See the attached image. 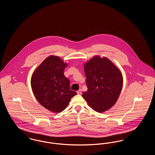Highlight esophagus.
Listing matches in <instances>:
<instances>
[{"label":"esophagus","mask_w":155,"mask_h":155,"mask_svg":"<svg viewBox=\"0 0 155 155\" xmlns=\"http://www.w3.org/2000/svg\"><path fill=\"white\" fill-rule=\"evenodd\" d=\"M77 93L78 94H79V95H81V94H82V89H79L78 91H77Z\"/></svg>","instance_id":"esophagus-1"}]
</instances>
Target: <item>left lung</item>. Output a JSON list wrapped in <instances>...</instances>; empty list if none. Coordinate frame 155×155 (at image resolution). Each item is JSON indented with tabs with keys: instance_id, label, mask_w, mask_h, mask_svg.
<instances>
[{
	"instance_id": "left-lung-1",
	"label": "left lung",
	"mask_w": 155,
	"mask_h": 155,
	"mask_svg": "<svg viewBox=\"0 0 155 155\" xmlns=\"http://www.w3.org/2000/svg\"><path fill=\"white\" fill-rule=\"evenodd\" d=\"M87 92L82 97L94 110L102 113L117 102L123 87L121 71L110 60L94 56L84 66Z\"/></svg>"
}]
</instances>
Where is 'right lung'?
Listing matches in <instances>:
<instances>
[{
  "mask_svg": "<svg viewBox=\"0 0 155 155\" xmlns=\"http://www.w3.org/2000/svg\"><path fill=\"white\" fill-rule=\"evenodd\" d=\"M66 66L58 56H50L32 75L31 87L37 101L52 112L64 110L71 98L77 95L70 88V80L64 75Z\"/></svg>",
  "mask_w": 155,
  "mask_h": 155,
  "instance_id": "1",
  "label": "right lung"
}]
</instances>
